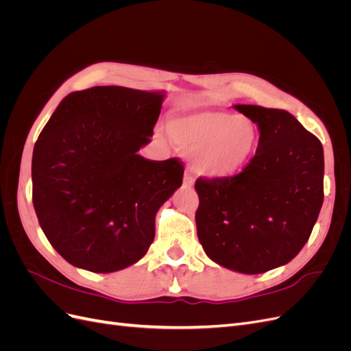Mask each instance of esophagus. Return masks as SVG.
<instances>
[{
  "label": "esophagus",
  "mask_w": 351,
  "mask_h": 351,
  "mask_svg": "<svg viewBox=\"0 0 351 351\" xmlns=\"http://www.w3.org/2000/svg\"><path fill=\"white\" fill-rule=\"evenodd\" d=\"M184 186H187V187L195 186V178H193L192 174H189V173L184 174Z\"/></svg>",
  "instance_id": "1"
}]
</instances>
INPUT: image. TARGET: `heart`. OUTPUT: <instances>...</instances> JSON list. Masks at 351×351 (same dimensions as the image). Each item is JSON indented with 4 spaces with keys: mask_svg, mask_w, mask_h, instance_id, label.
I'll list each match as a JSON object with an SVG mask.
<instances>
[{
    "mask_svg": "<svg viewBox=\"0 0 351 351\" xmlns=\"http://www.w3.org/2000/svg\"><path fill=\"white\" fill-rule=\"evenodd\" d=\"M168 130L184 151L192 152L195 171L214 180L240 176L256 156L261 139L250 119L222 110L176 114Z\"/></svg>",
    "mask_w": 351,
    "mask_h": 351,
    "instance_id": "b5f03b06",
    "label": "heart"
}]
</instances>
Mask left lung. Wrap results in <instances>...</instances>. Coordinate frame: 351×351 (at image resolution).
Segmentation results:
<instances>
[{
  "instance_id": "obj_1",
  "label": "left lung",
  "mask_w": 351,
  "mask_h": 351,
  "mask_svg": "<svg viewBox=\"0 0 351 351\" xmlns=\"http://www.w3.org/2000/svg\"><path fill=\"white\" fill-rule=\"evenodd\" d=\"M234 108L258 125V152L234 178H197L196 228L210 261L253 275L289 263L309 240L324 202V147L284 110Z\"/></svg>"
}]
</instances>
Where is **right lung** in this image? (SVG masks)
<instances>
[{"label":"right lung","instance_id":"add662e5","mask_svg":"<svg viewBox=\"0 0 351 351\" xmlns=\"http://www.w3.org/2000/svg\"><path fill=\"white\" fill-rule=\"evenodd\" d=\"M165 90L95 86L61 101L32 156L34 206L51 246L73 267L121 271L155 237L158 209L183 183L177 159L151 161Z\"/></svg>","mask_w":351,"mask_h":351}]
</instances>
